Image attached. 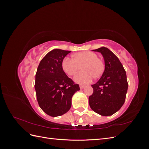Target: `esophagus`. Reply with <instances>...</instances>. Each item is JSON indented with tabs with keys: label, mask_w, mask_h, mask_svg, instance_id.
<instances>
[{
	"label": "esophagus",
	"mask_w": 149,
	"mask_h": 149,
	"mask_svg": "<svg viewBox=\"0 0 149 149\" xmlns=\"http://www.w3.org/2000/svg\"><path fill=\"white\" fill-rule=\"evenodd\" d=\"M84 85H79V88L81 89H83L84 88Z\"/></svg>",
	"instance_id": "1"
}]
</instances>
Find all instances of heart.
Returning a JSON list of instances; mask_svg holds the SVG:
<instances>
[{
  "mask_svg": "<svg viewBox=\"0 0 149 149\" xmlns=\"http://www.w3.org/2000/svg\"><path fill=\"white\" fill-rule=\"evenodd\" d=\"M62 69L70 76H74L82 67L83 71L76 74L74 80L81 84H86L93 78L100 77L105 70V63L96 53L84 51L74 53L72 58L66 57L62 61Z\"/></svg>",
  "mask_w": 149,
  "mask_h": 149,
  "instance_id": "obj_1",
  "label": "heart"
}]
</instances>
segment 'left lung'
Segmentation results:
<instances>
[{"mask_svg": "<svg viewBox=\"0 0 149 149\" xmlns=\"http://www.w3.org/2000/svg\"><path fill=\"white\" fill-rule=\"evenodd\" d=\"M93 51L102 54L106 67L100 80L91 85L93 93L89 97V104L96 113L111 116L118 111L125 102L128 88L127 76L119 58L109 49L101 47Z\"/></svg>", "mask_w": 149, "mask_h": 149, "instance_id": "obj_1", "label": "left lung"}]
</instances>
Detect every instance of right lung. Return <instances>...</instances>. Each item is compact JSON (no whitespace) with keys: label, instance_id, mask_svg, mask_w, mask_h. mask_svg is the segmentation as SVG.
Masks as SVG:
<instances>
[{"label":"right lung","instance_id":"right-lung-1","mask_svg":"<svg viewBox=\"0 0 149 149\" xmlns=\"http://www.w3.org/2000/svg\"><path fill=\"white\" fill-rule=\"evenodd\" d=\"M71 51L55 49L40 62L35 74V89L40 108L49 116H60L68 111L71 98L79 90L62 69V61Z\"/></svg>","mask_w":149,"mask_h":149}]
</instances>
